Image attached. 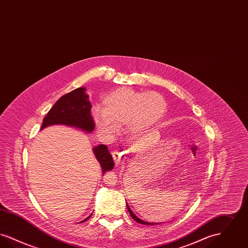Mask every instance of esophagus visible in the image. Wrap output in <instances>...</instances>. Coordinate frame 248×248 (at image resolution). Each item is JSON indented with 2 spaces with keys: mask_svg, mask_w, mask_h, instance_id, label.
Instances as JSON below:
<instances>
[{
  "mask_svg": "<svg viewBox=\"0 0 248 248\" xmlns=\"http://www.w3.org/2000/svg\"><path fill=\"white\" fill-rule=\"evenodd\" d=\"M111 155H112V158H113L115 164H116V165L120 164V162H121V160H122V157H123L122 153H120L118 150H113V151L111 152Z\"/></svg>",
  "mask_w": 248,
  "mask_h": 248,
  "instance_id": "obj_1",
  "label": "esophagus"
}]
</instances>
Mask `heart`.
<instances>
[{
    "label": "heart",
    "mask_w": 248,
    "mask_h": 248,
    "mask_svg": "<svg viewBox=\"0 0 248 248\" xmlns=\"http://www.w3.org/2000/svg\"><path fill=\"white\" fill-rule=\"evenodd\" d=\"M165 109L161 94L122 87L105 96L103 108L93 107L92 116L96 128L107 138L115 137L124 125L132 135L139 136L163 118Z\"/></svg>",
    "instance_id": "1"
}]
</instances>
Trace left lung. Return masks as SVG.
<instances>
[{
  "mask_svg": "<svg viewBox=\"0 0 248 248\" xmlns=\"http://www.w3.org/2000/svg\"><path fill=\"white\" fill-rule=\"evenodd\" d=\"M127 204V203H126ZM127 206V209H128V211H129L130 213V216L133 217V219L134 220H136L137 222H139V223H140V224H145V225H151V224H154V223H149V222H146V221H143V220H141V219H140L139 217H137V216L136 215H134V213L132 212L131 211V209L129 208V206H128V204L126 205Z\"/></svg>",
  "mask_w": 248,
  "mask_h": 248,
  "instance_id": "obj_1",
  "label": "left lung"
}]
</instances>
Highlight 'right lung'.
Segmentation results:
<instances>
[{"label": "right lung", "instance_id": "obj_1", "mask_svg": "<svg viewBox=\"0 0 248 248\" xmlns=\"http://www.w3.org/2000/svg\"><path fill=\"white\" fill-rule=\"evenodd\" d=\"M92 105L85 94V88L79 87L61 96L55 105L50 108L47 115L44 118L41 129L51 124H65L91 132L94 128V123L91 115ZM94 156L101 165L103 174L113 168L112 156L105 145H99L94 149ZM92 214L82 222L86 221Z\"/></svg>", "mask_w": 248, "mask_h": 248}]
</instances>
